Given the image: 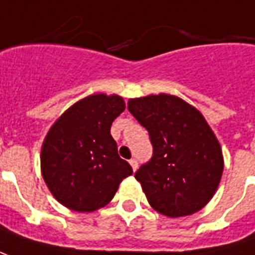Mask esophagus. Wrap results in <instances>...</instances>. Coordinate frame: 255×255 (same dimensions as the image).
Here are the masks:
<instances>
[{"label": "esophagus", "instance_id": "1", "mask_svg": "<svg viewBox=\"0 0 255 255\" xmlns=\"http://www.w3.org/2000/svg\"><path fill=\"white\" fill-rule=\"evenodd\" d=\"M129 162H130L131 168H133V171H136V169H137V166H138V161H137V159H136V158H131Z\"/></svg>", "mask_w": 255, "mask_h": 255}]
</instances>
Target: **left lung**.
Returning <instances> with one entry per match:
<instances>
[{"label": "left lung", "instance_id": "left-lung-1", "mask_svg": "<svg viewBox=\"0 0 255 255\" xmlns=\"http://www.w3.org/2000/svg\"><path fill=\"white\" fill-rule=\"evenodd\" d=\"M128 110L150 134L152 157L134 173L150 205L178 218L200 211L218 189L222 150L204 117L182 98H133Z\"/></svg>", "mask_w": 255, "mask_h": 255}]
</instances>
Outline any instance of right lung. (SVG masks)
I'll list each match as a JSON object with an SVG mask.
<instances>
[{
  "label": "right lung",
  "instance_id": "1",
  "mask_svg": "<svg viewBox=\"0 0 255 255\" xmlns=\"http://www.w3.org/2000/svg\"><path fill=\"white\" fill-rule=\"evenodd\" d=\"M124 111L122 97L94 94L77 101L52 125L41 148V173L66 208L96 211L133 173L111 136V125Z\"/></svg>",
  "mask_w": 255,
  "mask_h": 255
}]
</instances>
